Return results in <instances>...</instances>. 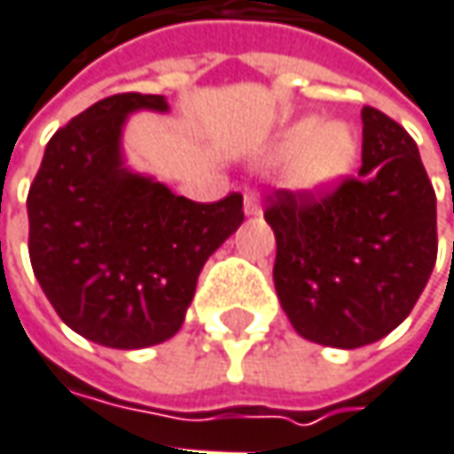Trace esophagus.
<instances>
[{"label": "esophagus", "mask_w": 454, "mask_h": 454, "mask_svg": "<svg viewBox=\"0 0 454 454\" xmlns=\"http://www.w3.org/2000/svg\"><path fill=\"white\" fill-rule=\"evenodd\" d=\"M244 213H247L249 218L262 215V205H260V197H257L254 192H247V194H244Z\"/></svg>", "instance_id": "1"}]
</instances>
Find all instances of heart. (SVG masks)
Wrapping results in <instances>:
<instances>
[{
  "label": "heart",
  "instance_id": "obj_1",
  "mask_svg": "<svg viewBox=\"0 0 454 454\" xmlns=\"http://www.w3.org/2000/svg\"><path fill=\"white\" fill-rule=\"evenodd\" d=\"M356 158V132L346 121H322L319 116H304L283 127L265 153L268 166L288 163L286 184L307 200L333 194L350 176Z\"/></svg>",
  "mask_w": 454,
  "mask_h": 454
}]
</instances>
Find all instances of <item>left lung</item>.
Here are the masks:
<instances>
[{
	"label": "left lung",
	"mask_w": 454,
	"mask_h": 454,
	"mask_svg": "<svg viewBox=\"0 0 454 454\" xmlns=\"http://www.w3.org/2000/svg\"><path fill=\"white\" fill-rule=\"evenodd\" d=\"M361 121L358 179L322 200L275 192L265 213L288 322L311 343L346 350L390 335L436 262V194L419 147L372 106Z\"/></svg>",
	"instance_id": "left-lung-1"
}]
</instances>
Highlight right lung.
I'll use <instances>...</instances> for the list:
<instances>
[{"mask_svg": "<svg viewBox=\"0 0 454 454\" xmlns=\"http://www.w3.org/2000/svg\"><path fill=\"white\" fill-rule=\"evenodd\" d=\"M163 96H111L62 127L27 192L30 265L77 335L137 350L179 333L207 257L241 226V194L192 202L124 155L132 114Z\"/></svg>", "mask_w": 454, "mask_h": 454, "instance_id": "right-lung-1", "label": "right lung"}]
</instances>
